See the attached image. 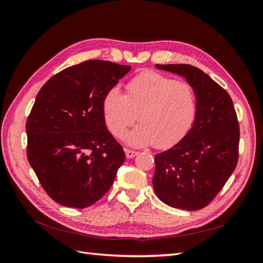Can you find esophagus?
<instances>
[{
    "instance_id": "34e87169",
    "label": "esophagus",
    "mask_w": 263,
    "mask_h": 263,
    "mask_svg": "<svg viewBox=\"0 0 263 263\" xmlns=\"http://www.w3.org/2000/svg\"><path fill=\"white\" fill-rule=\"evenodd\" d=\"M138 155V152H135V150H130V149H125V156L126 158H133Z\"/></svg>"
}]
</instances>
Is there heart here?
Returning <instances> with one entry per match:
<instances>
[{
	"instance_id": "heart-1",
	"label": "heart",
	"mask_w": 263,
	"mask_h": 263,
	"mask_svg": "<svg viewBox=\"0 0 263 263\" xmlns=\"http://www.w3.org/2000/svg\"><path fill=\"white\" fill-rule=\"evenodd\" d=\"M104 117L110 132L121 138L138 119L141 124L124 137L135 147L154 143L174 146L187 135L198 113L194 88L155 71L138 74L126 85V95L117 88L106 93Z\"/></svg>"
}]
</instances>
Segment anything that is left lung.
<instances>
[{
  "label": "left lung",
  "mask_w": 263,
  "mask_h": 263,
  "mask_svg": "<svg viewBox=\"0 0 263 263\" xmlns=\"http://www.w3.org/2000/svg\"><path fill=\"white\" fill-rule=\"evenodd\" d=\"M185 78L198 98V113L187 135L155 157L153 184L171 206L199 210L208 205L235 170L239 124L233 100L224 88L190 64H156Z\"/></svg>",
  "instance_id": "8db88e82"
}]
</instances>
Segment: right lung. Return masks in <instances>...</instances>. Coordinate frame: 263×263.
<instances>
[{"label":"right lung","mask_w":263,"mask_h":263,"mask_svg":"<svg viewBox=\"0 0 263 263\" xmlns=\"http://www.w3.org/2000/svg\"><path fill=\"white\" fill-rule=\"evenodd\" d=\"M130 65L89 60L52 77L26 123L27 157L55 202L83 209L104 197L124 163L106 127L103 102Z\"/></svg>","instance_id":"add662e5"}]
</instances>
